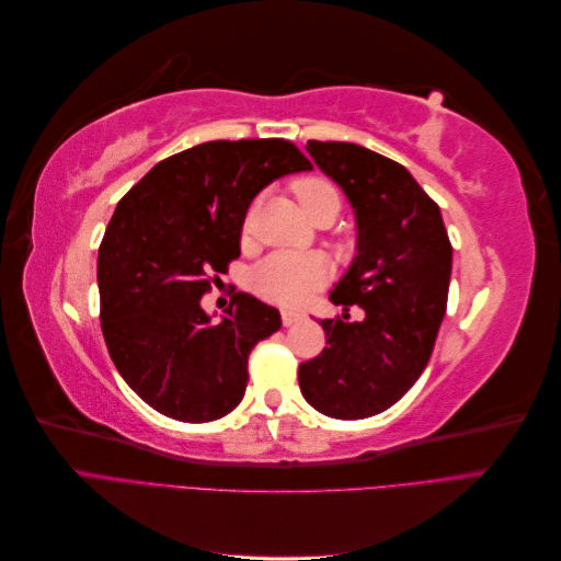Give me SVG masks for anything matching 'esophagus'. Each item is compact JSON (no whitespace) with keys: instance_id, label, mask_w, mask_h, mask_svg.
I'll use <instances>...</instances> for the list:
<instances>
[{"instance_id":"obj_1","label":"esophagus","mask_w":561,"mask_h":561,"mask_svg":"<svg viewBox=\"0 0 561 561\" xmlns=\"http://www.w3.org/2000/svg\"><path fill=\"white\" fill-rule=\"evenodd\" d=\"M280 318H283V325L285 328H290V325H297V322H301L304 320V313H299V311H283L280 313Z\"/></svg>"}]
</instances>
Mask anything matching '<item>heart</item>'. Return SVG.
Here are the masks:
<instances>
[{
  "label": "heart",
  "instance_id": "1",
  "mask_svg": "<svg viewBox=\"0 0 561 561\" xmlns=\"http://www.w3.org/2000/svg\"><path fill=\"white\" fill-rule=\"evenodd\" d=\"M293 194L307 215L320 206H334L339 210L336 186L320 175L295 180ZM250 219L252 210L245 215V229L250 227ZM325 283L328 266L322 260L311 257V254L276 252L262 260L250 274L252 290L268 301L283 304V307H299Z\"/></svg>",
  "mask_w": 561,
  "mask_h": 561
}]
</instances>
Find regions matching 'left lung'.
<instances>
[{"label": "left lung", "instance_id": "8db88e82", "mask_svg": "<svg viewBox=\"0 0 561 561\" xmlns=\"http://www.w3.org/2000/svg\"><path fill=\"white\" fill-rule=\"evenodd\" d=\"M307 151L348 196L358 254L330 293L345 318L320 320L328 346L299 365V388L320 414L367 419L396 404L431 360L451 243L437 203L398 161L353 142L309 140ZM351 306L363 321L347 320Z\"/></svg>", "mask_w": 561, "mask_h": 561}]
</instances>
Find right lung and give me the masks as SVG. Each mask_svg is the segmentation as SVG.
I'll use <instances>...</instances> for the list:
<instances>
[{"label":"right lung","instance_id":"obj_1","mask_svg":"<svg viewBox=\"0 0 561 561\" xmlns=\"http://www.w3.org/2000/svg\"><path fill=\"white\" fill-rule=\"evenodd\" d=\"M311 168L283 138L213 140L159 161L118 201L98 250L100 328L118 375L163 416L206 423L243 400L248 355L280 313L236 293L213 322L201 297L239 260L252 198Z\"/></svg>","mask_w":561,"mask_h":561}]
</instances>
